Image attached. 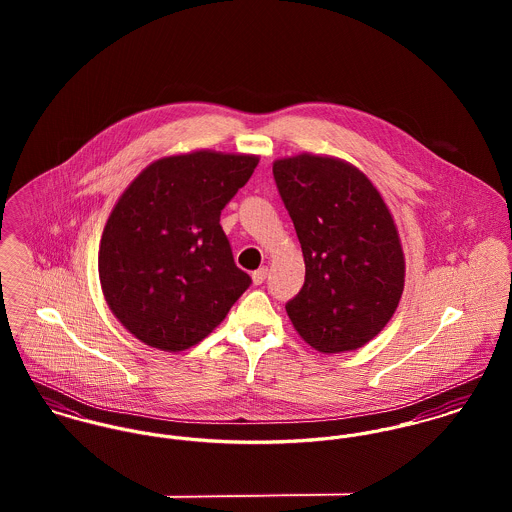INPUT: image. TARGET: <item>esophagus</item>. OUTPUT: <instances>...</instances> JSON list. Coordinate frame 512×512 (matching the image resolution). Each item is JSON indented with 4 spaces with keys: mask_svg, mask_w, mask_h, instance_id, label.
<instances>
[{
    "mask_svg": "<svg viewBox=\"0 0 512 512\" xmlns=\"http://www.w3.org/2000/svg\"><path fill=\"white\" fill-rule=\"evenodd\" d=\"M266 276H268V268H266V266H262V268H258L256 272H252V282H254V286L264 284Z\"/></svg>",
    "mask_w": 512,
    "mask_h": 512,
    "instance_id": "obj_1",
    "label": "esophagus"
}]
</instances>
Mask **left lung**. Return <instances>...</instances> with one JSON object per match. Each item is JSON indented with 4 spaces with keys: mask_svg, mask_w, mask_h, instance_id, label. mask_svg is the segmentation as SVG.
Instances as JSON below:
<instances>
[{
    "mask_svg": "<svg viewBox=\"0 0 512 512\" xmlns=\"http://www.w3.org/2000/svg\"><path fill=\"white\" fill-rule=\"evenodd\" d=\"M305 262V282L286 305L299 337L325 355L355 351L394 315L406 262L382 195L353 163L319 153L272 165Z\"/></svg>",
    "mask_w": 512,
    "mask_h": 512,
    "instance_id": "1",
    "label": "left lung"
}]
</instances>
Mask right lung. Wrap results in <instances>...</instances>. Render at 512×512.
<instances>
[{"mask_svg":"<svg viewBox=\"0 0 512 512\" xmlns=\"http://www.w3.org/2000/svg\"><path fill=\"white\" fill-rule=\"evenodd\" d=\"M258 161L215 149L165 155L116 201L100 238V288L114 317L147 347L191 349L250 286L219 220Z\"/></svg>","mask_w":512,"mask_h":512,"instance_id":"1","label":"right lung"}]
</instances>
